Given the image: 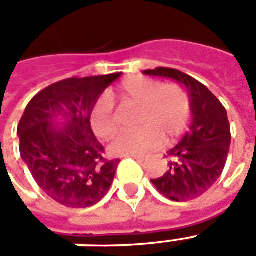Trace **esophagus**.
Wrapping results in <instances>:
<instances>
[{"label":"esophagus","instance_id":"esophagus-1","mask_svg":"<svg viewBox=\"0 0 256 256\" xmlns=\"http://www.w3.org/2000/svg\"><path fill=\"white\" fill-rule=\"evenodd\" d=\"M133 159H136L137 162H144L145 160V156H140V155H134L132 156Z\"/></svg>","mask_w":256,"mask_h":256}]
</instances>
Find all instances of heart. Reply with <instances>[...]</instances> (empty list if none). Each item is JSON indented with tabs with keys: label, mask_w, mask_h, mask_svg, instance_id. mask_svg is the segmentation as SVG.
Listing matches in <instances>:
<instances>
[{
	"label": "heart",
	"mask_w": 256,
	"mask_h": 256,
	"mask_svg": "<svg viewBox=\"0 0 256 256\" xmlns=\"http://www.w3.org/2000/svg\"><path fill=\"white\" fill-rule=\"evenodd\" d=\"M116 94L124 106H138L136 124L140 128L118 134L110 144L112 155H144L156 150L163 141L166 144L176 141L188 126L190 102L186 92L178 84H163L156 79L136 75L118 88ZM90 126L102 140L116 132L118 119L108 96H100L94 101Z\"/></svg>",
	"instance_id": "b5f03b06"
}]
</instances>
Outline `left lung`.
<instances>
[{
    "label": "left lung",
    "instance_id": "left-lung-1",
    "mask_svg": "<svg viewBox=\"0 0 256 256\" xmlns=\"http://www.w3.org/2000/svg\"><path fill=\"white\" fill-rule=\"evenodd\" d=\"M144 74L184 84L192 111L189 132L167 152L168 170L150 181L164 198L174 202L198 198L216 182L226 164L232 137L225 106L203 84L178 70L158 67Z\"/></svg>",
    "mask_w": 256,
    "mask_h": 256
}]
</instances>
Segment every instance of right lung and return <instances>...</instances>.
Here are the masks:
<instances>
[{
  "instance_id": "obj_1",
  "label": "right lung",
  "mask_w": 256,
  "mask_h": 256,
  "mask_svg": "<svg viewBox=\"0 0 256 256\" xmlns=\"http://www.w3.org/2000/svg\"><path fill=\"white\" fill-rule=\"evenodd\" d=\"M122 74L68 78L41 90L18 126L20 156L44 192L72 208L98 203L111 188L119 159L104 158L90 126V111ZM58 117L64 126L56 124Z\"/></svg>"
}]
</instances>
